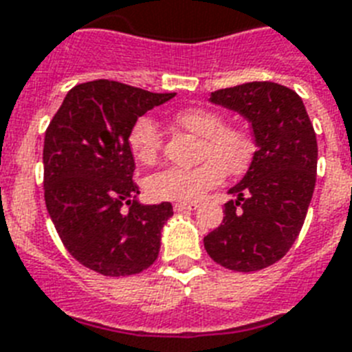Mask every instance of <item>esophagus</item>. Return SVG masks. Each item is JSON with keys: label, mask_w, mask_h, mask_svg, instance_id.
Returning <instances> with one entry per match:
<instances>
[{"label": "esophagus", "mask_w": 352, "mask_h": 352, "mask_svg": "<svg viewBox=\"0 0 352 352\" xmlns=\"http://www.w3.org/2000/svg\"><path fill=\"white\" fill-rule=\"evenodd\" d=\"M197 202H175L173 204V210L175 211H193L197 210Z\"/></svg>", "instance_id": "esophagus-1"}]
</instances>
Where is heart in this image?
I'll list each match as a JSON object with an SVG mask.
<instances>
[{"label":"heart","mask_w":352,"mask_h":352,"mask_svg":"<svg viewBox=\"0 0 352 352\" xmlns=\"http://www.w3.org/2000/svg\"><path fill=\"white\" fill-rule=\"evenodd\" d=\"M175 122L197 135L204 137L202 162L195 168H166L148 177L146 191L155 201L195 202L206 191L224 181L226 171L242 173L253 157V142L245 131L224 126V117L208 108H184ZM128 146L137 161L151 164L161 153L162 135L151 117H139L128 131Z\"/></svg>","instance_id":"heart-1"}]
</instances>
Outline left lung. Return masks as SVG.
Returning <instances> with one entry per match:
<instances>
[{
  "label": "left lung",
  "mask_w": 352,
  "mask_h": 352,
  "mask_svg": "<svg viewBox=\"0 0 352 352\" xmlns=\"http://www.w3.org/2000/svg\"><path fill=\"white\" fill-rule=\"evenodd\" d=\"M211 102L239 111L251 122L256 151L228 193L222 224L204 236L217 264L231 271L264 270L295 244L316 182L315 128L295 90L253 81L211 94Z\"/></svg>",
  "instance_id": "obj_1"
}]
</instances>
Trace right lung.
<instances>
[{"label": "right lung", "mask_w": 352, "mask_h": 352, "mask_svg": "<svg viewBox=\"0 0 352 352\" xmlns=\"http://www.w3.org/2000/svg\"><path fill=\"white\" fill-rule=\"evenodd\" d=\"M173 96L108 79L81 82L67 94L45 131L48 215L68 253L99 275H137L159 255L161 230L173 208L137 202L128 131Z\"/></svg>", "instance_id": "obj_1"}]
</instances>
